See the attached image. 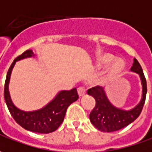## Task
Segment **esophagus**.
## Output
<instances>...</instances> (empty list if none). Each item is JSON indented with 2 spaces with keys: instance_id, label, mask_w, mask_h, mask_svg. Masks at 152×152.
Here are the masks:
<instances>
[{
  "instance_id": "34e87169",
  "label": "esophagus",
  "mask_w": 152,
  "mask_h": 152,
  "mask_svg": "<svg viewBox=\"0 0 152 152\" xmlns=\"http://www.w3.org/2000/svg\"><path fill=\"white\" fill-rule=\"evenodd\" d=\"M77 92H78L79 96H83L86 94V88H85V87H83V86L79 87V88H77Z\"/></svg>"
}]
</instances>
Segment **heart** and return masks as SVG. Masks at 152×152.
Masks as SVG:
<instances>
[{
    "label": "heart",
    "instance_id": "heart-1",
    "mask_svg": "<svg viewBox=\"0 0 152 152\" xmlns=\"http://www.w3.org/2000/svg\"><path fill=\"white\" fill-rule=\"evenodd\" d=\"M115 57L111 54H104L102 56H100L98 58L97 64L99 67H104L106 65H108L114 60ZM124 67V64L121 59H115L113 63L111 64V65L110 66L109 70H108V75L109 76H114L118 73H120Z\"/></svg>",
    "mask_w": 152,
    "mask_h": 152
}]
</instances>
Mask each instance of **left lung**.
Wrapping results in <instances>:
<instances>
[{"label":"left lung","mask_w":152,"mask_h":152,"mask_svg":"<svg viewBox=\"0 0 152 152\" xmlns=\"http://www.w3.org/2000/svg\"><path fill=\"white\" fill-rule=\"evenodd\" d=\"M131 71L139 74L142 84L141 99L133 109L125 110L114 106L110 102L104 88L102 87L97 86L88 90V94L95 99V107L91 111L89 119L97 129L107 133L117 131L132 123L140 115L145 101L147 87L141 66L136 58H134Z\"/></svg>","instance_id":"obj_1"}]
</instances>
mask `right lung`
<instances>
[{
  "instance_id": "right-lung-1",
  "label": "right lung",
  "mask_w": 152,
  "mask_h": 152,
  "mask_svg": "<svg viewBox=\"0 0 152 152\" xmlns=\"http://www.w3.org/2000/svg\"><path fill=\"white\" fill-rule=\"evenodd\" d=\"M33 56L34 53L32 50H26L13 60L7 74L4 88V98L12 116L22 128L35 133L49 134L55 131L61 125L67 108L70 104L78 99L79 96L75 88L69 91H60L51 102L42 109L34 111H23L17 108L11 99L8 89L11 73L17 61Z\"/></svg>"
}]
</instances>
